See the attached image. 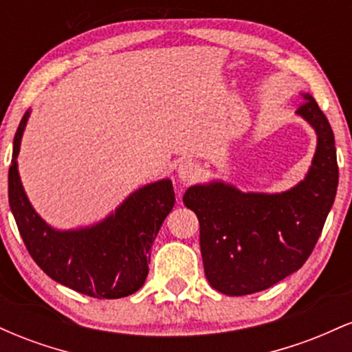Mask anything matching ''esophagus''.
Here are the masks:
<instances>
[{
	"label": "esophagus",
	"instance_id": "esophagus-1",
	"mask_svg": "<svg viewBox=\"0 0 352 352\" xmlns=\"http://www.w3.org/2000/svg\"><path fill=\"white\" fill-rule=\"evenodd\" d=\"M197 175H199V167H197L193 162H182L177 168V177H179L180 182L184 184H188V182L195 180Z\"/></svg>",
	"mask_w": 352,
	"mask_h": 352
}]
</instances>
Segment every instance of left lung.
I'll use <instances>...</instances> for the list:
<instances>
[{"instance_id":"1","label":"left lung","mask_w":352,"mask_h":352,"mask_svg":"<svg viewBox=\"0 0 352 352\" xmlns=\"http://www.w3.org/2000/svg\"><path fill=\"white\" fill-rule=\"evenodd\" d=\"M301 96L296 114L318 135L305 180L281 193H245L213 180L192 185L184 195L200 221L205 276L228 296L263 292L298 272L334 204L339 170L333 129L313 96Z\"/></svg>"}]
</instances>
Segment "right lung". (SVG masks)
<instances>
[{
	"label": "right lung",
	"mask_w": 352,
	"mask_h": 352,
	"mask_svg": "<svg viewBox=\"0 0 352 352\" xmlns=\"http://www.w3.org/2000/svg\"><path fill=\"white\" fill-rule=\"evenodd\" d=\"M28 119L30 111L16 131L8 173L10 207L28 252L47 276L78 293L98 300L135 293L147 278L153 240L175 204L172 180L144 185L91 227L52 228L36 213L19 179L16 159Z\"/></svg>",
	"instance_id": "1"
}]
</instances>
